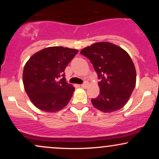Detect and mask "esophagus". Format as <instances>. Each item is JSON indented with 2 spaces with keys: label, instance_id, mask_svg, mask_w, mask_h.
<instances>
[{
  "label": "esophagus",
  "instance_id": "esophagus-1",
  "mask_svg": "<svg viewBox=\"0 0 159 159\" xmlns=\"http://www.w3.org/2000/svg\"><path fill=\"white\" fill-rule=\"evenodd\" d=\"M87 85H88L87 82H84V83L82 84H81V87H82V88H86V87H87Z\"/></svg>",
  "mask_w": 159,
  "mask_h": 159
}]
</instances>
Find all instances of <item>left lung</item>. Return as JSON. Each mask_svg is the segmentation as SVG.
I'll return each mask as SVG.
<instances>
[{"label": "left lung", "mask_w": 159, "mask_h": 159, "mask_svg": "<svg viewBox=\"0 0 159 159\" xmlns=\"http://www.w3.org/2000/svg\"><path fill=\"white\" fill-rule=\"evenodd\" d=\"M81 54L90 60L99 80V95L91 99L93 106L105 113L122 108L136 84L135 68L129 54L106 42L94 43Z\"/></svg>", "instance_id": "1"}]
</instances>
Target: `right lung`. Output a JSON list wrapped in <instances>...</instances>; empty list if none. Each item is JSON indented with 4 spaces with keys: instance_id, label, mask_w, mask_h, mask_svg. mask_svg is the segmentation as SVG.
<instances>
[{
    "instance_id": "right-lung-1",
    "label": "right lung",
    "mask_w": 159,
    "mask_h": 159,
    "mask_svg": "<svg viewBox=\"0 0 159 159\" xmlns=\"http://www.w3.org/2000/svg\"><path fill=\"white\" fill-rule=\"evenodd\" d=\"M78 52L62 46L49 47L34 54L25 66L23 84L38 108L56 112L64 107L75 88L66 81L64 70Z\"/></svg>"
}]
</instances>
